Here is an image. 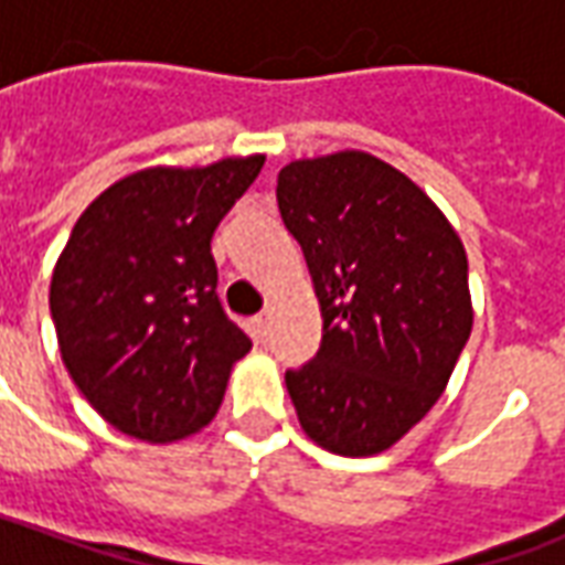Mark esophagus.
<instances>
[{
  "label": "esophagus",
  "instance_id": "obj_1",
  "mask_svg": "<svg viewBox=\"0 0 565 565\" xmlns=\"http://www.w3.org/2000/svg\"><path fill=\"white\" fill-rule=\"evenodd\" d=\"M254 335H257V339H266V335H269V315H257V318H254Z\"/></svg>",
  "mask_w": 565,
  "mask_h": 565
}]
</instances>
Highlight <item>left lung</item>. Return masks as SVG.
I'll return each instance as SVG.
<instances>
[{"instance_id":"1","label":"left lung","mask_w":565,"mask_h":565,"mask_svg":"<svg viewBox=\"0 0 565 565\" xmlns=\"http://www.w3.org/2000/svg\"><path fill=\"white\" fill-rule=\"evenodd\" d=\"M275 193L323 318L315 360L284 375L299 424L332 454H381L424 420L469 342L460 235L412 178L363 150L294 160Z\"/></svg>"}]
</instances>
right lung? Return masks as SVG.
<instances>
[{"label":"right lung","mask_w":565,"mask_h":565,"mask_svg":"<svg viewBox=\"0 0 565 565\" xmlns=\"http://www.w3.org/2000/svg\"><path fill=\"white\" fill-rule=\"evenodd\" d=\"M266 157L153 166L93 199L51 278L68 375L108 424L178 441L217 415L250 339L217 299L211 235Z\"/></svg>","instance_id":"right-lung-1"}]
</instances>
